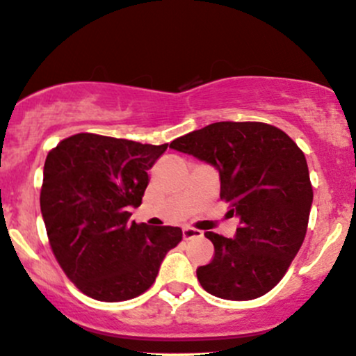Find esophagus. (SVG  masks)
<instances>
[{
	"label": "esophagus",
	"mask_w": 356,
	"mask_h": 356,
	"mask_svg": "<svg viewBox=\"0 0 356 356\" xmlns=\"http://www.w3.org/2000/svg\"><path fill=\"white\" fill-rule=\"evenodd\" d=\"M201 236H203V231L195 229V227H183V238L186 241L193 238H201Z\"/></svg>",
	"instance_id": "34e87169"
}]
</instances>
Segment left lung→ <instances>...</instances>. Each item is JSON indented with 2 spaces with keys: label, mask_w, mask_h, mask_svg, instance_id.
<instances>
[{
  "label": "left lung",
  "mask_w": 356,
  "mask_h": 356,
  "mask_svg": "<svg viewBox=\"0 0 356 356\" xmlns=\"http://www.w3.org/2000/svg\"><path fill=\"white\" fill-rule=\"evenodd\" d=\"M216 166L221 196L238 214L232 239L208 231L214 245L200 266L201 287L226 300H252L280 282L304 243L314 200L304 152L262 122H216L170 143Z\"/></svg>",
  "instance_id": "1"
}]
</instances>
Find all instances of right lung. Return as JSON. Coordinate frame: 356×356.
Instances as JSON below:
<instances>
[{"label": "right lung", "mask_w": 356, "mask_h": 356, "mask_svg": "<svg viewBox=\"0 0 356 356\" xmlns=\"http://www.w3.org/2000/svg\"><path fill=\"white\" fill-rule=\"evenodd\" d=\"M168 143L76 134L47 153L41 213L56 261L69 280L100 302L142 296L155 282L179 227L129 222L142 204L147 171Z\"/></svg>", "instance_id": "right-lung-1"}]
</instances>
